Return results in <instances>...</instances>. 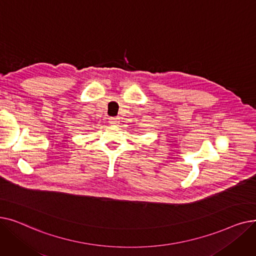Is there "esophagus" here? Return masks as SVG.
<instances>
[{
    "mask_svg": "<svg viewBox=\"0 0 256 256\" xmlns=\"http://www.w3.org/2000/svg\"><path fill=\"white\" fill-rule=\"evenodd\" d=\"M109 122L111 124H119V118L118 117H110L109 118Z\"/></svg>",
    "mask_w": 256,
    "mask_h": 256,
    "instance_id": "34e87169",
    "label": "esophagus"
}]
</instances>
